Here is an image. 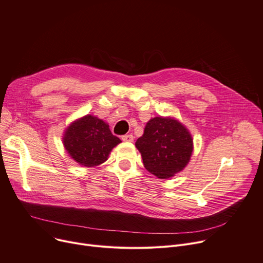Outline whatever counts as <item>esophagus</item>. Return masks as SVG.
<instances>
[{
    "instance_id": "esophagus-1",
    "label": "esophagus",
    "mask_w": 263,
    "mask_h": 263,
    "mask_svg": "<svg viewBox=\"0 0 263 263\" xmlns=\"http://www.w3.org/2000/svg\"><path fill=\"white\" fill-rule=\"evenodd\" d=\"M122 140L124 142H133L134 136L133 135H124V136H122Z\"/></svg>"
}]
</instances>
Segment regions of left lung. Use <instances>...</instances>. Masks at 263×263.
Listing matches in <instances>:
<instances>
[{
	"instance_id": "obj_1",
	"label": "left lung",
	"mask_w": 263,
	"mask_h": 263,
	"mask_svg": "<svg viewBox=\"0 0 263 263\" xmlns=\"http://www.w3.org/2000/svg\"><path fill=\"white\" fill-rule=\"evenodd\" d=\"M136 147L147 171L160 179H167L188 165L193 152V138L175 118L155 117L146 123Z\"/></svg>"
}]
</instances>
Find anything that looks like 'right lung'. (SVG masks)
<instances>
[{
    "label": "right lung",
    "instance_id": "1",
    "mask_svg": "<svg viewBox=\"0 0 263 263\" xmlns=\"http://www.w3.org/2000/svg\"><path fill=\"white\" fill-rule=\"evenodd\" d=\"M63 143L75 162L92 167L105 162L121 140L111 134L108 123L87 115L76 119L66 128Z\"/></svg>",
    "mask_w": 263,
    "mask_h": 263
}]
</instances>
